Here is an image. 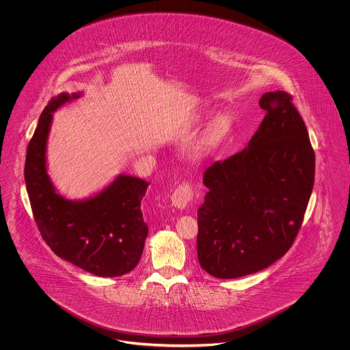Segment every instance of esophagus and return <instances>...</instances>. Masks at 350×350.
I'll return each instance as SVG.
<instances>
[{
    "mask_svg": "<svg viewBox=\"0 0 350 350\" xmlns=\"http://www.w3.org/2000/svg\"><path fill=\"white\" fill-rule=\"evenodd\" d=\"M191 198H193V187L189 183H183L176 187L170 200H172V206L183 210L189 204Z\"/></svg>",
    "mask_w": 350,
    "mask_h": 350,
    "instance_id": "esophagus-1",
    "label": "esophagus"
}]
</instances>
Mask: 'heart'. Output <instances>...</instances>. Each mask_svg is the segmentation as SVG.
I'll return each mask as SVG.
<instances>
[{
	"label": "heart",
	"mask_w": 350,
	"mask_h": 350,
	"mask_svg": "<svg viewBox=\"0 0 350 350\" xmlns=\"http://www.w3.org/2000/svg\"><path fill=\"white\" fill-rule=\"evenodd\" d=\"M210 118V113L206 111L200 114L198 117L194 118L190 123L191 127H198L202 126L207 119ZM233 126V119L230 114L227 113H219L215 117L213 118L208 123L207 133H206V143L208 146L217 144L220 140H223L228 133H231Z\"/></svg>",
	"instance_id": "1"
}]
</instances>
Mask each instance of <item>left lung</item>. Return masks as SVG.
Masks as SVG:
<instances>
[{
    "mask_svg": "<svg viewBox=\"0 0 350 350\" xmlns=\"http://www.w3.org/2000/svg\"><path fill=\"white\" fill-rule=\"evenodd\" d=\"M293 97L262 94L267 111L248 146L207 167L198 210L200 267L232 280L257 273L291 248L315 180V153Z\"/></svg>",
    "mask_w": 350,
    "mask_h": 350,
    "instance_id": "1",
    "label": "left lung"
}]
</instances>
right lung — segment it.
Returning a JSON list of instances; mask_svg holds the SVG:
<instances>
[{
	"mask_svg": "<svg viewBox=\"0 0 350 350\" xmlns=\"http://www.w3.org/2000/svg\"><path fill=\"white\" fill-rule=\"evenodd\" d=\"M81 93H60L39 118L29 143L25 183L43 240L68 262L98 277H119L140 261L148 226L140 203L150 183L129 174L85 200H67L47 173V140L53 113Z\"/></svg>",
	"mask_w": 350,
	"mask_h": 350,
	"instance_id": "add662e5",
	"label": "right lung"
}]
</instances>
